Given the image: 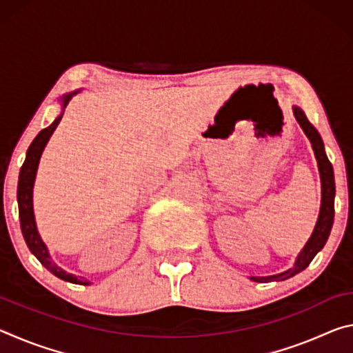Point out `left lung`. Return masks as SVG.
<instances>
[{"label": "left lung", "mask_w": 353, "mask_h": 353, "mask_svg": "<svg viewBox=\"0 0 353 353\" xmlns=\"http://www.w3.org/2000/svg\"><path fill=\"white\" fill-rule=\"evenodd\" d=\"M294 117L297 123L301 124L303 132L312 141L313 151L316 155V160H318L319 172H321V183H322V202H321V213L318 224L314 227V232L312 238H310L305 248L302 249V252L299 254L294 266L291 270L276 274V276L270 277H250L254 282L260 283H268V282H280V280H286L292 276H296L301 271L305 270V268L312 263L314 255L319 252V250L324 248L328 235H330L332 225H333V218H334V177H333V166L328 162L325 151H324V143L318 130L314 129L312 123L308 121L305 113L299 107H294Z\"/></svg>", "instance_id": "obj_1"}]
</instances>
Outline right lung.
<instances>
[{"label": "right lung", "mask_w": 353, "mask_h": 353, "mask_svg": "<svg viewBox=\"0 0 353 353\" xmlns=\"http://www.w3.org/2000/svg\"><path fill=\"white\" fill-rule=\"evenodd\" d=\"M71 94H65L63 99V107L67 105L70 101ZM62 115L59 117L54 123L51 124L50 128L40 130V134L35 137L31 146L28 149L26 160L23 163L20 170V177H19V191H17V199H19V212H20V225L23 236H25V241L31 252L37 256L39 261L43 265L48 271H51L56 277L67 280L70 283H77V285H88L87 280L77 279L73 274L65 272L61 270L54 261L51 260L50 254H48V249L45 243L41 241V238L37 232V227H35V219H34V210H32V188H34V181H35V172H37L39 160L40 155L43 152L50 137L54 132V129L61 123Z\"/></svg>", "instance_id": "obj_1"}]
</instances>
